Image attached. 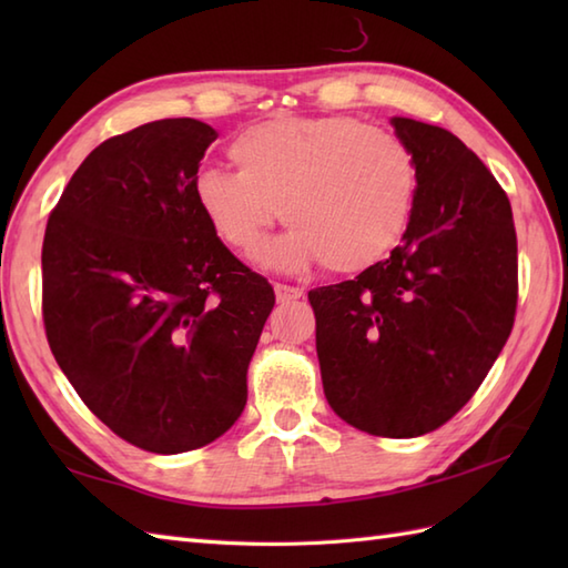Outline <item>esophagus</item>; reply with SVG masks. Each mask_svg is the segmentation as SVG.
I'll return each instance as SVG.
<instances>
[{"instance_id": "34e87169", "label": "esophagus", "mask_w": 568, "mask_h": 568, "mask_svg": "<svg viewBox=\"0 0 568 568\" xmlns=\"http://www.w3.org/2000/svg\"><path fill=\"white\" fill-rule=\"evenodd\" d=\"M275 297H277V303H295V300H300L303 297V291H300V287H293V285H283V283H277L275 285Z\"/></svg>"}]
</instances>
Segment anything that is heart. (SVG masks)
<instances>
[{
    "instance_id": "heart-1",
    "label": "heart",
    "mask_w": 568,
    "mask_h": 568,
    "mask_svg": "<svg viewBox=\"0 0 568 568\" xmlns=\"http://www.w3.org/2000/svg\"><path fill=\"white\" fill-rule=\"evenodd\" d=\"M229 159L236 173L202 168L192 197L239 256L251 258L281 214L293 229L265 261L287 271L324 261L334 273H358L388 256L413 220L415 151L364 119L275 116L241 131Z\"/></svg>"
}]
</instances>
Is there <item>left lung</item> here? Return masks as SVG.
Masks as SVG:
<instances>
[{"label": "left lung", "instance_id": "left-lung-1", "mask_svg": "<svg viewBox=\"0 0 568 568\" xmlns=\"http://www.w3.org/2000/svg\"><path fill=\"white\" fill-rule=\"evenodd\" d=\"M419 192L403 244L354 281L310 291L324 395L376 437L434 432L486 381L513 332L510 200L452 131L395 116Z\"/></svg>", "mask_w": 568, "mask_h": 568}]
</instances>
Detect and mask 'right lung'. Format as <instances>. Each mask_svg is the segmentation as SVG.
Here are the masks:
<instances>
[{"label":"right lung","mask_w":568,"mask_h":568,"mask_svg":"<svg viewBox=\"0 0 568 568\" xmlns=\"http://www.w3.org/2000/svg\"><path fill=\"white\" fill-rule=\"evenodd\" d=\"M216 131L161 119L100 143L45 224L43 327L75 393L153 454L214 442L246 405L275 293L192 197Z\"/></svg>","instance_id":"obj_1"}]
</instances>
